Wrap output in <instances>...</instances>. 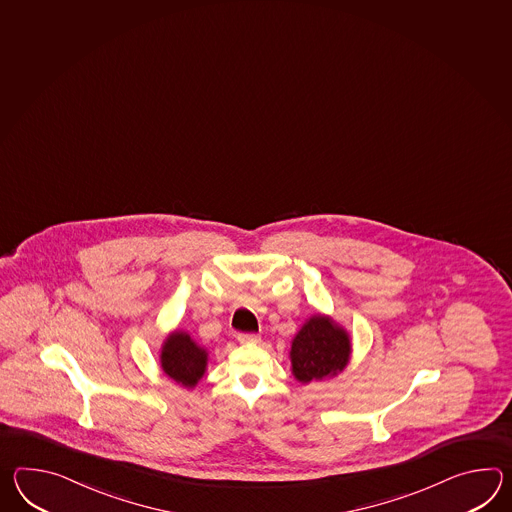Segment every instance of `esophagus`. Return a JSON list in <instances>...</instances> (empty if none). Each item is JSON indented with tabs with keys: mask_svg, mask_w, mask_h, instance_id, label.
<instances>
[{
	"mask_svg": "<svg viewBox=\"0 0 512 512\" xmlns=\"http://www.w3.org/2000/svg\"><path fill=\"white\" fill-rule=\"evenodd\" d=\"M240 343H259L261 336L259 334H239Z\"/></svg>",
	"mask_w": 512,
	"mask_h": 512,
	"instance_id": "1",
	"label": "esophagus"
}]
</instances>
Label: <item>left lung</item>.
I'll use <instances>...</instances> for the list:
<instances>
[{"mask_svg": "<svg viewBox=\"0 0 512 512\" xmlns=\"http://www.w3.org/2000/svg\"><path fill=\"white\" fill-rule=\"evenodd\" d=\"M353 343L345 327L327 314H314L297 330L290 347V369L299 384L321 382L343 373Z\"/></svg>", "mask_w": 512, "mask_h": 512, "instance_id": "obj_1", "label": "left lung"}]
</instances>
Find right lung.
I'll use <instances>...</instances> for the list:
<instances>
[{"label":"right lung","mask_w":512,"mask_h":512,"mask_svg":"<svg viewBox=\"0 0 512 512\" xmlns=\"http://www.w3.org/2000/svg\"><path fill=\"white\" fill-rule=\"evenodd\" d=\"M209 362V351L191 338L185 330H172L161 343L159 365L161 371L178 386L194 389L204 378Z\"/></svg>","instance_id":"obj_1"}]
</instances>
